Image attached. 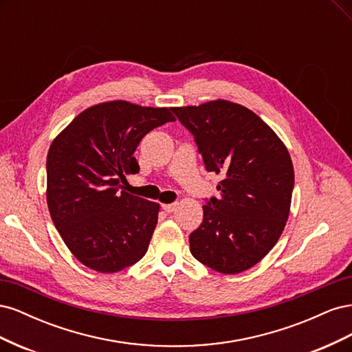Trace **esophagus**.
Segmentation results:
<instances>
[{"label": "esophagus", "mask_w": 352, "mask_h": 352, "mask_svg": "<svg viewBox=\"0 0 352 352\" xmlns=\"http://www.w3.org/2000/svg\"><path fill=\"white\" fill-rule=\"evenodd\" d=\"M176 207H177V202H173V204H166V206H163V210H164L166 212H173V211L176 210Z\"/></svg>", "instance_id": "34e87169"}]
</instances>
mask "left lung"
I'll return each mask as SVG.
<instances>
[{"label":"left lung","mask_w":352,"mask_h":352,"mask_svg":"<svg viewBox=\"0 0 352 352\" xmlns=\"http://www.w3.org/2000/svg\"><path fill=\"white\" fill-rule=\"evenodd\" d=\"M194 136L207 172L221 176L220 197L206 199L204 219L189 235L190 252L223 274L251 269L280 238L289 216L294 166L270 127L225 100L172 109Z\"/></svg>","instance_id":"8db88e82"}]
</instances>
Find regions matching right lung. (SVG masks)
Returning a JSON list of instances; mask_svg holds the SVG:
<instances>
[{
	"label": "right lung",
	"instance_id": "right-lung-1",
	"mask_svg": "<svg viewBox=\"0 0 352 352\" xmlns=\"http://www.w3.org/2000/svg\"><path fill=\"white\" fill-rule=\"evenodd\" d=\"M172 109L111 101L82 111L52 141L47 157L50 214L82 264L116 273L140 261L157 225L155 202L122 190L140 172L142 138L176 119Z\"/></svg>",
	"mask_w": 352,
	"mask_h": 352
}]
</instances>
